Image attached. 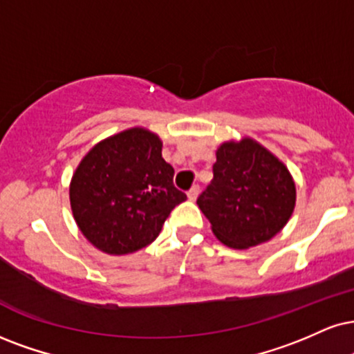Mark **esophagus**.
Returning a JSON list of instances; mask_svg holds the SVG:
<instances>
[{"mask_svg":"<svg viewBox=\"0 0 354 354\" xmlns=\"http://www.w3.org/2000/svg\"><path fill=\"white\" fill-rule=\"evenodd\" d=\"M198 192H200V187L198 185H194L189 192H187V197H189V200H197Z\"/></svg>","mask_w":354,"mask_h":354,"instance_id":"esophagus-1","label":"esophagus"}]
</instances>
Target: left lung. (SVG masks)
I'll return each instance as SVG.
<instances>
[{
  "instance_id": "obj_1",
  "label": "left lung",
  "mask_w": 354,
  "mask_h": 354,
  "mask_svg": "<svg viewBox=\"0 0 354 354\" xmlns=\"http://www.w3.org/2000/svg\"><path fill=\"white\" fill-rule=\"evenodd\" d=\"M197 205L221 243L248 250L287 225L295 207V184L276 156L244 138L218 147L213 180Z\"/></svg>"
}]
</instances>
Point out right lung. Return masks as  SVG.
<instances>
[{
    "mask_svg": "<svg viewBox=\"0 0 354 354\" xmlns=\"http://www.w3.org/2000/svg\"><path fill=\"white\" fill-rule=\"evenodd\" d=\"M187 195L174 187V167L159 136L131 128L93 146L73 174L71 207L84 236L108 254H129L159 236Z\"/></svg>",
    "mask_w": 354,
    "mask_h": 354,
    "instance_id": "add662e5",
    "label": "right lung"
}]
</instances>
